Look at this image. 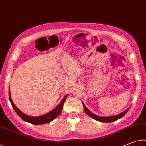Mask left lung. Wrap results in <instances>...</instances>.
<instances>
[{"label":"left lung","instance_id":"left-lung-1","mask_svg":"<svg viewBox=\"0 0 146 146\" xmlns=\"http://www.w3.org/2000/svg\"><path fill=\"white\" fill-rule=\"evenodd\" d=\"M82 104H83V107H84V111H85L86 114H87L88 116H90V117L94 118L95 120L99 121V122H114V121L117 120L119 119V118L123 117V116L126 114L127 112L129 111V108H129L127 110H125L124 112H123L121 113V114L118 115L117 116H113V117H98V116L94 115L93 113H91L90 111L86 107V106L84 104V103H82Z\"/></svg>","mask_w":146,"mask_h":146}]
</instances>
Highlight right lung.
<instances>
[{"mask_svg": "<svg viewBox=\"0 0 146 146\" xmlns=\"http://www.w3.org/2000/svg\"><path fill=\"white\" fill-rule=\"evenodd\" d=\"M66 98H67V95H66L65 97H64L62 100L61 101V102L59 104L57 107H56L55 110H53L52 111L47 113V114L44 115L40 116V117H28V116L26 115L25 114H24L23 113H22L21 111H20L19 109L16 107V106L14 104L13 101L11 100L10 92H9V100H10L11 105L13 106L15 111V112L17 113V115H18L23 120L26 121L27 122L32 123V124H34V125H40V124H44V123H48L49 122H51L53 120H54L55 118L57 117L58 116L60 115L62 110L64 103L66 101Z\"/></svg>", "mask_w": 146, "mask_h": 146, "instance_id": "right-lung-1", "label": "right lung"}]
</instances>
